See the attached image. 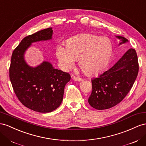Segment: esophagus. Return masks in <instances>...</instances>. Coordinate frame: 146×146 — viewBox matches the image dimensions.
<instances>
[{"label": "esophagus", "instance_id": "34e87169", "mask_svg": "<svg viewBox=\"0 0 146 146\" xmlns=\"http://www.w3.org/2000/svg\"><path fill=\"white\" fill-rule=\"evenodd\" d=\"M72 79L74 81H77V82H82L83 80L82 78H81L80 77H76V76H73Z\"/></svg>", "mask_w": 146, "mask_h": 146}]
</instances>
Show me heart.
Wrapping results in <instances>:
<instances>
[{
	"label": "heart",
	"instance_id": "b5f03b06",
	"mask_svg": "<svg viewBox=\"0 0 146 146\" xmlns=\"http://www.w3.org/2000/svg\"><path fill=\"white\" fill-rule=\"evenodd\" d=\"M56 56L64 70L71 69L75 60L86 75L94 76L107 67L112 54V46L107 37L84 34L68 39L66 47L58 46Z\"/></svg>",
	"mask_w": 146,
	"mask_h": 146
}]
</instances>
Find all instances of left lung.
<instances>
[{
	"label": "left lung",
	"instance_id": "8db88e82",
	"mask_svg": "<svg viewBox=\"0 0 146 146\" xmlns=\"http://www.w3.org/2000/svg\"><path fill=\"white\" fill-rule=\"evenodd\" d=\"M120 40L119 45L128 39L115 35ZM139 70L137 56L130 48L111 68L92 80V92L88 103L98 110L108 109L120 102L131 90Z\"/></svg>",
	"mask_w": 146,
	"mask_h": 146
}]
</instances>
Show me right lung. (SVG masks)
<instances>
[{"instance_id": "obj_1", "label": "right lung", "mask_w": 146, "mask_h": 146, "mask_svg": "<svg viewBox=\"0 0 146 146\" xmlns=\"http://www.w3.org/2000/svg\"><path fill=\"white\" fill-rule=\"evenodd\" d=\"M53 33L52 27H49L23 38L13 51L9 69L10 79L18 100L27 108L41 113L52 112L60 106L70 76L46 61L30 66L25 54L33 43L52 40Z\"/></svg>"}]
</instances>
